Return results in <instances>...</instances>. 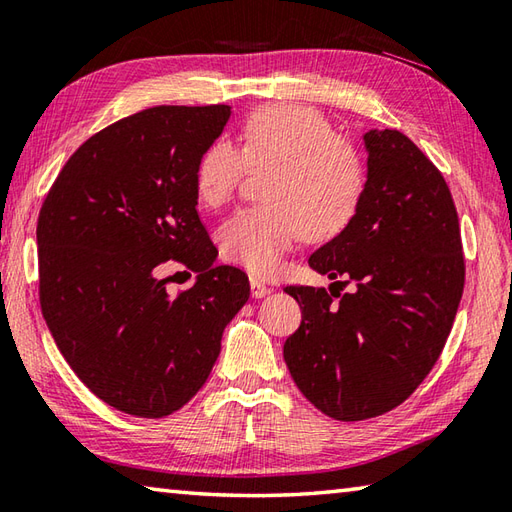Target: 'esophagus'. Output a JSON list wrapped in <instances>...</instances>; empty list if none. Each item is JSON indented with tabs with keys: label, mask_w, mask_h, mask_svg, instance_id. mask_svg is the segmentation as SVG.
Instances as JSON below:
<instances>
[{
	"label": "esophagus",
	"mask_w": 512,
	"mask_h": 512,
	"mask_svg": "<svg viewBox=\"0 0 512 512\" xmlns=\"http://www.w3.org/2000/svg\"><path fill=\"white\" fill-rule=\"evenodd\" d=\"M270 293V288L266 284L259 282L257 277H250V295H253L255 299H262Z\"/></svg>",
	"instance_id": "1"
}]
</instances>
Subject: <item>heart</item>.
I'll use <instances>...</instances> for the list:
<instances>
[{
	"mask_svg": "<svg viewBox=\"0 0 512 512\" xmlns=\"http://www.w3.org/2000/svg\"><path fill=\"white\" fill-rule=\"evenodd\" d=\"M248 168L268 170L262 182L266 204L230 217L219 230V248L228 262L253 275L277 273L304 235L310 242L339 237L362 206V155L308 106H262L239 126V148L224 139L210 142L193 170L197 199L208 208L224 206Z\"/></svg>",
	"mask_w": 512,
	"mask_h": 512,
	"instance_id": "1",
	"label": "heart"
}]
</instances>
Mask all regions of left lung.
I'll return each instance as SVG.
<instances>
[{"label": "left lung", "instance_id": "obj_1", "mask_svg": "<svg viewBox=\"0 0 512 512\" xmlns=\"http://www.w3.org/2000/svg\"><path fill=\"white\" fill-rule=\"evenodd\" d=\"M364 144L359 213L308 259L355 290L284 288L302 308L286 366L308 402L339 422L379 417L415 393L442 355L466 277L444 175L399 130H370Z\"/></svg>", "mask_w": 512, "mask_h": 512}]
</instances>
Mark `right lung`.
Returning <instances> with one entry per match:
<instances>
[{
	"label": "right lung",
	"instance_id": "obj_1",
	"mask_svg": "<svg viewBox=\"0 0 512 512\" xmlns=\"http://www.w3.org/2000/svg\"><path fill=\"white\" fill-rule=\"evenodd\" d=\"M230 106H155L79 146L39 210V304L59 353L122 413L166 417L213 370L222 333L248 302L244 270L215 266L193 170ZM198 273L177 296L154 268Z\"/></svg>",
	"mask_w": 512,
	"mask_h": 512
}]
</instances>
